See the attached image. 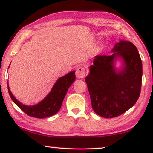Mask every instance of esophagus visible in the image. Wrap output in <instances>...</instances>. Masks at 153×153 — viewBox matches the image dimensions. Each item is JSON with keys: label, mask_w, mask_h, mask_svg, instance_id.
Returning <instances> with one entry per match:
<instances>
[{"label": "esophagus", "mask_w": 153, "mask_h": 153, "mask_svg": "<svg viewBox=\"0 0 153 153\" xmlns=\"http://www.w3.org/2000/svg\"><path fill=\"white\" fill-rule=\"evenodd\" d=\"M76 76L77 78H84L86 76V70L83 67H79L76 71Z\"/></svg>", "instance_id": "1"}]
</instances>
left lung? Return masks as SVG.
Returning <instances> with one entry per match:
<instances>
[{
	"label": "left lung",
	"instance_id": "left-lung-1",
	"mask_svg": "<svg viewBox=\"0 0 153 153\" xmlns=\"http://www.w3.org/2000/svg\"><path fill=\"white\" fill-rule=\"evenodd\" d=\"M112 55H98L85 78L94 112L105 118L115 117L135 105L140 93L142 63L136 46L121 40ZM120 59V69L115 67Z\"/></svg>",
	"mask_w": 153,
	"mask_h": 153
}]
</instances>
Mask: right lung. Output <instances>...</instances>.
Here are the masks:
<instances>
[{"instance_id":"obj_1","label":"right lung","mask_w":153,"mask_h":153,"mask_svg":"<svg viewBox=\"0 0 153 153\" xmlns=\"http://www.w3.org/2000/svg\"><path fill=\"white\" fill-rule=\"evenodd\" d=\"M75 72L71 71L59 77L47 96L35 105L28 106L20 102L12 94L8 83L9 94L15 104L29 116L39 119L50 117L60 110L68 88L76 79Z\"/></svg>"}]
</instances>
